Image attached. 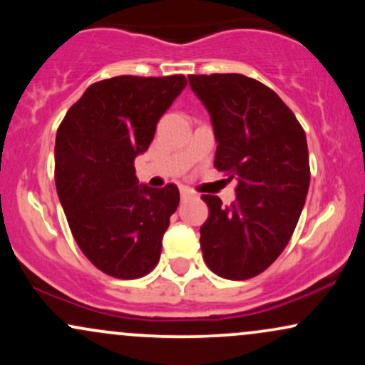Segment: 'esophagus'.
Wrapping results in <instances>:
<instances>
[{
  "mask_svg": "<svg viewBox=\"0 0 365 365\" xmlns=\"http://www.w3.org/2000/svg\"><path fill=\"white\" fill-rule=\"evenodd\" d=\"M180 195H182V199H188V197H192L194 194H192L188 188H182V190H180Z\"/></svg>",
  "mask_w": 365,
  "mask_h": 365,
  "instance_id": "34e87169",
  "label": "esophagus"
}]
</instances>
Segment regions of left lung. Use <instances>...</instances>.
Segmentation results:
<instances>
[{"label":"left lung","mask_w":365,"mask_h":365,"mask_svg":"<svg viewBox=\"0 0 365 365\" xmlns=\"http://www.w3.org/2000/svg\"><path fill=\"white\" fill-rule=\"evenodd\" d=\"M211 115L215 166L237 180V200L202 195L200 226L207 267L226 279H249L290 242L307 197L311 168L305 132L290 108L264 83L240 73L188 75Z\"/></svg>","instance_id":"8db88e82"}]
</instances>
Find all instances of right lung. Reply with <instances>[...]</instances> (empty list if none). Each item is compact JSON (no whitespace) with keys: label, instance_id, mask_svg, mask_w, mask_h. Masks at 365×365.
I'll return each mask as SVG.
<instances>
[{"label":"right lung","instance_id":"1","mask_svg":"<svg viewBox=\"0 0 365 365\" xmlns=\"http://www.w3.org/2000/svg\"><path fill=\"white\" fill-rule=\"evenodd\" d=\"M185 86L183 75L96 82L56 132L54 182L66 221L83 255L113 278H140L159 262L180 192L139 185L133 159Z\"/></svg>","mask_w":365,"mask_h":365}]
</instances>
